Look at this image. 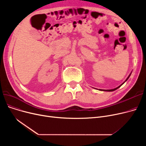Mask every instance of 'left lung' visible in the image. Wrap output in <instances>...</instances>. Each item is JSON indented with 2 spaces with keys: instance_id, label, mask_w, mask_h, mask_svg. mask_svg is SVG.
<instances>
[{
  "instance_id": "left-lung-1",
  "label": "left lung",
  "mask_w": 146,
  "mask_h": 146,
  "mask_svg": "<svg viewBox=\"0 0 146 146\" xmlns=\"http://www.w3.org/2000/svg\"><path fill=\"white\" fill-rule=\"evenodd\" d=\"M130 75H131V73H130V74L128 76V77L127 78V79L125 80V82H126L128 79V78H129V76H130ZM125 82H124V83H125ZM124 83H122V84H121V85H120V86H119L118 87H117V88H115V89H110V90H102V89H99V90H102V91H107V92H112V91H114V90H115L116 89H118L121 85H123V84H124Z\"/></svg>"
}]
</instances>
